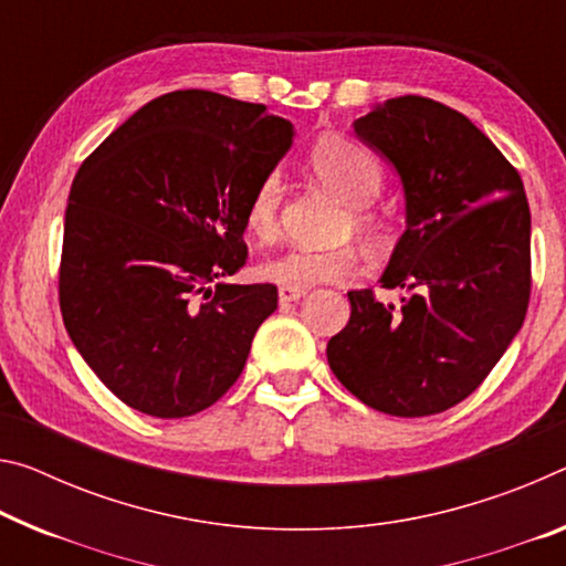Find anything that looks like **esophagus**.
Here are the masks:
<instances>
[{"label": "esophagus", "instance_id": "34e87169", "mask_svg": "<svg viewBox=\"0 0 566 566\" xmlns=\"http://www.w3.org/2000/svg\"><path fill=\"white\" fill-rule=\"evenodd\" d=\"M304 292L307 290H294V286H280V302H297L300 297H304Z\"/></svg>", "mask_w": 566, "mask_h": 566}]
</instances>
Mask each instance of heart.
<instances>
[{
    "mask_svg": "<svg viewBox=\"0 0 566 566\" xmlns=\"http://www.w3.org/2000/svg\"><path fill=\"white\" fill-rule=\"evenodd\" d=\"M307 166L322 186H327L349 206L345 231H357L367 239H380L385 234V219L370 209L385 181L380 160L370 150L349 138L329 136L312 146ZM282 193L280 170H266L249 196L247 227L259 241H272L280 234ZM360 251L345 244L325 251L290 249L259 266V274L272 284L307 290L322 282H345L360 272Z\"/></svg>",
    "mask_w": 566,
    "mask_h": 566,
    "instance_id": "heart-1",
    "label": "heart"
}]
</instances>
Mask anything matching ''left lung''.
<instances>
[{
	"label": "left lung",
	"instance_id": "1",
	"mask_svg": "<svg viewBox=\"0 0 566 566\" xmlns=\"http://www.w3.org/2000/svg\"><path fill=\"white\" fill-rule=\"evenodd\" d=\"M355 133L396 166L408 229L373 290L347 292L349 322L327 343L337 380L388 416L459 406L522 329L532 294V213L522 176L463 113L390 97Z\"/></svg>",
	"mask_w": 566,
	"mask_h": 566
}]
</instances>
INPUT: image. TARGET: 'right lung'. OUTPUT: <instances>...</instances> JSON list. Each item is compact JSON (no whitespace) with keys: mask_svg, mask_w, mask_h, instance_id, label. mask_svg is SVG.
<instances>
[{"mask_svg":"<svg viewBox=\"0 0 566 566\" xmlns=\"http://www.w3.org/2000/svg\"><path fill=\"white\" fill-rule=\"evenodd\" d=\"M292 136L264 105L176 90L83 160L65 211L60 312L125 406L196 416L239 380L280 294L229 276L249 256V196Z\"/></svg>","mask_w":566,"mask_h":566,"instance_id":"1","label":"right lung"}]
</instances>
